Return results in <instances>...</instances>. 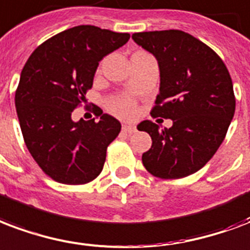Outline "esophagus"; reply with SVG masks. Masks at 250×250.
<instances>
[{
  "label": "esophagus",
  "mask_w": 250,
  "mask_h": 250,
  "mask_svg": "<svg viewBox=\"0 0 250 250\" xmlns=\"http://www.w3.org/2000/svg\"><path fill=\"white\" fill-rule=\"evenodd\" d=\"M122 129H123V131L127 133H133L135 131H136V127L132 125H122Z\"/></svg>",
  "instance_id": "esophagus-1"
}]
</instances>
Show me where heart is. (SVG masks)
Here are the masks:
<instances>
[{
    "instance_id": "heart-1",
    "label": "heart",
    "mask_w": 250,
    "mask_h": 250,
    "mask_svg": "<svg viewBox=\"0 0 250 250\" xmlns=\"http://www.w3.org/2000/svg\"><path fill=\"white\" fill-rule=\"evenodd\" d=\"M110 108H111L112 112H115L119 117L128 118L133 115V112H135V102L131 98H128V97H118V98L110 102Z\"/></svg>"
}]
</instances>
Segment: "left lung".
Listing matches in <instances>:
<instances>
[{
    "mask_svg": "<svg viewBox=\"0 0 250 250\" xmlns=\"http://www.w3.org/2000/svg\"><path fill=\"white\" fill-rule=\"evenodd\" d=\"M132 39L159 62L160 93L150 115L173 121L169 129L150 121L138 125L152 138L143 165L164 180L190 176L211 160L231 125L236 100L229 72L218 53L188 32H135Z\"/></svg>",
    "mask_w": 250,
    "mask_h": 250,
    "instance_id": "1",
    "label": "left lung"
}]
</instances>
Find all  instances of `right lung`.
<instances>
[{"label": "right lung", "mask_w": 250, "mask_h": 250, "mask_svg": "<svg viewBox=\"0 0 250 250\" xmlns=\"http://www.w3.org/2000/svg\"><path fill=\"white\" fill-rule=\"evenodd\" d=\"M128 39L127 32L76 26L45 41L24 64L15 91L19 125L28 152L52 180L83 185L104 169L121 123L100 107L98 121L74 122L72 112L86 102L101 60Z\"/></svg>", "instance_id": "1"}]
</instances>
